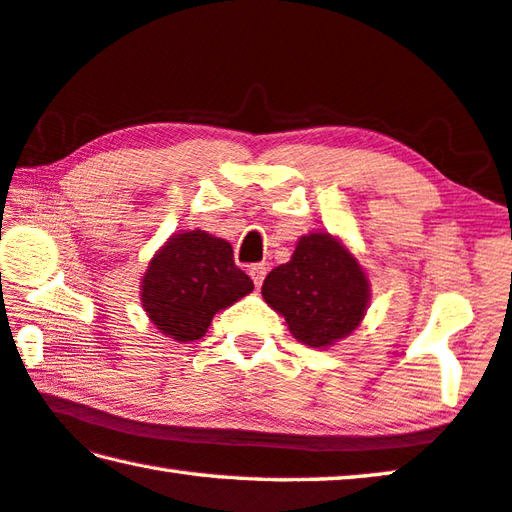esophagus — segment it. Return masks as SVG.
<instances>
[{
  "instance_id": "1",
  "label": "esophagus",
  "mask_w": 512,
  "mask_h": 512,
  "mask_svg": "<svg viewBox=\"0 0 512 512\" xmlns=\"http://www.w3.org/2000/svg\"><path fill=\"white\" fill-rule=\"evenodd\" d=\"M248 273H250V278H253L255 287H262L264 275H266V266H264V264H253V266H250V269H248Z\"/></svg>"
}]
</instances>
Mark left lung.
<instances>
[{"label":"left lung","mask_w":512,"mask_h":512,"mask_svg":"<svg viewBox=\"0 0 512 512\" xmlns=\"http://www.w3.org/2000/svg\"><path fill=\"white\" fill-rule=\"evenodd\" d=\"M262 296L285 316L300 344L326 348L360 326L371 287L342 241L328 232H312L298 239L287 264L266 275Z\"/></svg>","instance_id":"obj_1"}]
</instances>
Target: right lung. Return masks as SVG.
Returning <instances> with one entry per match:
<instances>
[{
    "mask_svg": "<svg viewBox=\"0 0 512 512\" xmlns=\"http://www.w3.org/2000/svg\"><path fill=\"white\" fill-rule=\"evenodd\" d=\"M255 289L234 264L232 246L202 230L173 234L150 259L141 303L150 321L175 342L205 337L214 314Z\"/></svg>",
    "mask_w": 512,
    "mask_h": 512,
    "instance_id": "right-lung-1",
    "label": "right lung"
}]
</instances>
